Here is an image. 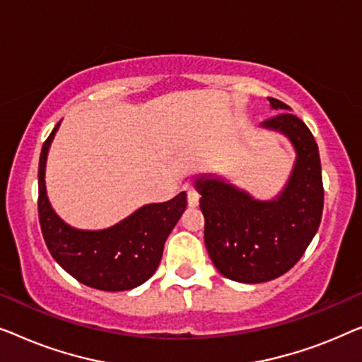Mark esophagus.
<instances>
[{
    "mask_svg": "<svg viewBox=\"0 0 362 362\" xmlns=\"http://www.w3.org/2000/svg\"><path fill=\"white\" fill-rule=\"evenodd\" d=\"M187 202H188V206L195 208V206H198V203H200V195H198L195 190H188L187 192Z\"/></svg>",
    "mask_w": 362,
    "mask_h": 362,
    "instance_id": "1",
    "label": "esophagus"
}]
</instances>
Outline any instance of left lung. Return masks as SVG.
<instances>
[{"mask_svg": "<svg viewBox=\"0 0 362 362\" xmlns=\"http://www.w3.org/2000/svg\"><path fill=\"white\" fill-rule=\"evenodd\" d=\"M282 111L264 121L262 129L281 132L295 149V164L282 192L257 200L225 177H195L200 210L205 216V246L211 262L226 279L261 284L290 271L318 231L323 213V182L318 146L302 119L276 98Z\"/></svg>", "mask_w": 362, "mask_h": 362, "instance_id": "1", "label": "left lung"}]
</instances>
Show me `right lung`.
<instances>
[{"instance_id":"right-lung-1","label":"right lung","mask_w":362,"mask_h":362,"mask_svg":"<svg viewBox=\"0 0 362 362\" xmlns=\"http://www.w3.org/2000/svg\"><path fill=\"white\" fill-rule=\"evenodd\" d=\"M60 123L44 142L39 159V221L44 241L57 264L78 282L105 292L139 287L157 271L165 239L187 208V193L164 203H147L105 230H78L50 205L45 164Z\"/></svg>"}]
</instances>
